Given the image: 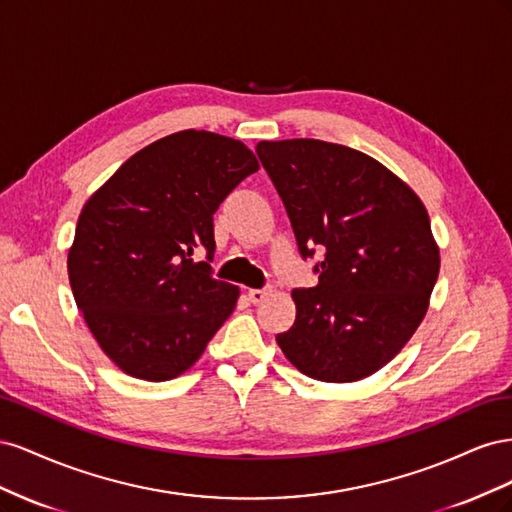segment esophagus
Wrapping results in <instances>:
<instances>
[{
	"label": "esophagus",
	"mask_w": 512,
	"mask_h": 512,
	"mask_svg": "<svg viewBox=\"0 0 512 512\" xmlns=\"http://www.w3.org/2000/svg\"><path fill=\"white\" fill-rule=\"evenodd\" d=\"M269 294H271V288H250V290H247V297H250V301L252 303H262V301H265L267 297H269Z\"/></svg>",
	"instance_id": "obj_1"
}]
</instances>
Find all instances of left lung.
I'll list each match as a JSON object with an SVG mask.
<instances>
[{"mask_svg":"<svg viewBox=\"0 0 512 512\" xmlns=\"http://www.w3.org/2000/svg\"><path fill=\"white\" fill-rule=\"evenodd\" d=\"M303 258L324 252L318 284L292 290L297 318L277 346L301 374L356 382L376 374L423 322L440 273L423 200L363 151L318 138L260 141Z\"/></svg>","mask_w":512,"mask_h":512,"instance_id":"8db88e82","label":"left lung"}]
</instances>
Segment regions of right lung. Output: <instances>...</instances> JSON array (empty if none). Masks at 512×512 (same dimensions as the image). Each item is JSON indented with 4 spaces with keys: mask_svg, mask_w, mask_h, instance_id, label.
Segmentation results:
<instances>
[{
    "mask_svg": "<svg viewBox=\"0 0 512 512\" xmlns=\"http://www.w3.org/2000/svg\"><path fill=\"white\" fill-rule=\"evenodd\" d=\"M260 168L241 141L183 130L136 151L87 198L68 250L76 307L123 374L188 371L232 314L239 286L215 280L213 213Z\"/></svg>",
    "mask_w": 512,
    "mask_h": 512,
    "instance_id": "right-lung-1",
    "label": "right lung"
}]
</instances>
